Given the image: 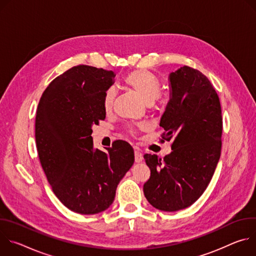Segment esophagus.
I'll return each mask as SVG.
<instances>
[{
	"mask_svg": "<svg viewBox=\"0 0 256 256\" xmlns=\"http://www.w3.org/2000/svg\"><path fill=\"white\" fill-rule=\"evenodd\" d=\"M144 160V158H142V154L140 152V151H134V161L136 162V163H140L142 161Z\"/></svg>",
	"mask_w": 256,
	"mask_h": 256,
	"instance_id": "obj_1",
	"label": "esophagus"
}]
</instances>
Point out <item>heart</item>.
Returning a JSON list of instances; mask_svg holds the SVG:
<instances>
[{"label":"heart","instance_id":"1","mask_svg":"<svg viewBox=\"0 0 256 256\" xmlns=\"http://www.w3.org/2000/svg\"><path fill=\"white\" fill-rule=\"evenodd\" d=\"M124 84L132 90L142 101L147 104H152L160 94V81L153 74L147 70H134L130 72L124 78ZM116 98V91L114 88H109L105 91L102 99L103 109L108 112L112 110ZM130 132L132 128L128 130Z\"/></svg>","mask_w":256,"mask_h":256}]
</instances>
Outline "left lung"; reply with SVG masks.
I'll list each match as a JSON object with an SVG mask.
<instances>
[{"mask_svg":"<svg viewBox=\"0 0 256 256\" xmlns=\"http://www.w3.org/2000/svg\"><path fill=\"white\" fill-rule=\"evenodd\" d=\"M170 99L160 120L162 138L173 140L163 159L144 154L151 170L144 194L164 212L184 210L208 188L221 156L223 120L218 96L198 70L184 66L168 77Z\"/></svg>","mask_w":256,"mask_h":256,"instance_id":"8db88e82","label":"left lung"}]
</instances>
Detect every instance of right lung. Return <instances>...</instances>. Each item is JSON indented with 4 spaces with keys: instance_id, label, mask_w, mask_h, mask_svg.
Here are the masks:
<instances>
[{
    "instance_id": "1",
    "label": "right lung",
    "mask_w": 256,
    "mask_h": 256,
    "mask_svg": "<svg viewBox=\"0 0 256 256\" xmlns=\"http://www.w3.org/2000/svg\"><path fill=\"white\" fill-rule=\"evenodd\" d=\"M114 77L112 70L72 66L52 81L36 112V148L48 181L60 202L81 214L110 206L134 161L126 142L107 152L93 144L92 126L105 118L102 99Z\"/></svg>"
}]
</instances>
